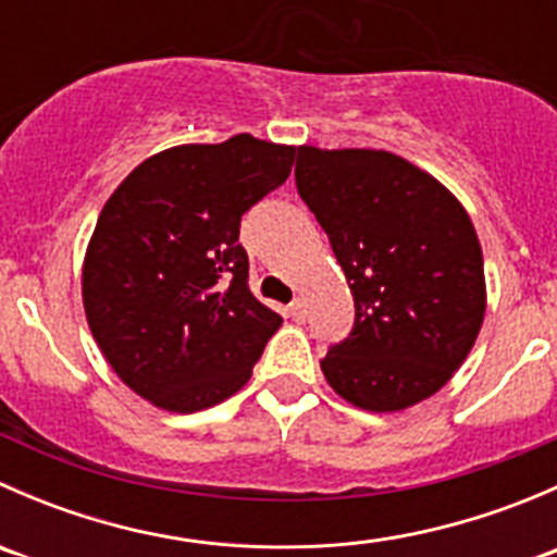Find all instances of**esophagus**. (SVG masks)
I'll return each mask as SVG.
<instances>
[{
  "mask_svg": "<svg viewBox=\"0 0 557 557\" xmlns=\"http://www.w3.org/2000/svg\"><path fill=\"white\" fill-rule=\"evenodd\" d=\"M288 312H290V318H294V320H305V314H307V310H305V301H301V299H294V301H290Z\"/></svg>",
  "mask_w": 557,
  "mask_h": 557,
  "instance_id": "34e87169",
  "label": "esophagus"
}]
</instances>
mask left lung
Masks as SVG:
<instances>
[{
  "mask_svg": "<svg viewBox=\"0 0 557 557\" xmlns=\"http://www.w3.org/2000/svg\"><path fill=\"white\" fill-rule=\"evenodd\" d=\"M296 188L329 234L356 301L350 334L320 361L369 412L423 401L466 361L485 318V272L458 199L387 150L299 148Z\"/></svg>",
  "mask_w": 557,
  "mask_h": 557,
  "instance_id": "obj_1",
  "label": "left lung"
}]
</instances>
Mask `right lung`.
Masks as SVG:
<instances>
[{"label": "right lung", "instance_id": "add662e5", "mask_svg": "<svg viewBox=\"0 0 557 557\" xmlns=\"http://www.w3.org/2000/svg\"><path fill=\"white\" fill-rule=\"evenodd\" d=\"M294 156L250 134L180 145L107 199L83 305L117 377L156 407L196 412L237 393L283 323L247 288L239 223L288 180Z\"/></svg>", "mask_w": 557, "mask_h": 557}]
</instances>
